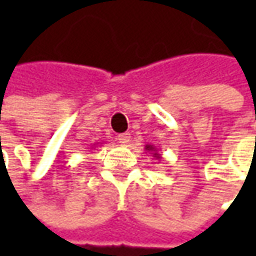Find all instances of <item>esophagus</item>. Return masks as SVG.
Wrapping results in <instances>:
<instances>
[{
  "label": "esophagus",
  "instance_id": "1",
  "mask_svg": "<svg viewBox=\"0 0 256 256\" xmlns=\"http://www.w3.org/2000/svg\"><path fill=\"white\" fill-rule=\"evenodd\" d=\"M130 138H131V136H130V134H120L116 140H118V144L125 145V144L130 142Z\"/></svg>",
  "mask_w": 256,
  "mask_h": 256
}]
</instances>
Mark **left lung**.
<instances>
[{
    "label": "left lung",
    "mask_w": 256,
    "mask_h": 256,
    "mask_svg": "<svg viewBox=\"0 0 256 256\" xmlns=\"http://www.w3.org/2000/svg\"><path fill=\"white\" fill-rule=\"evenodd\" d=\"M145 151H146V152L152 154V156L155 158V160H161V158H162V156H161V154L156 151V148H155L154 145H150V144H148V145H145Z\"/></svg>",
    "instance_id": "1"
}]
</instances>
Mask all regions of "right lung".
Masks as SVG:
<instances>
[{
	"label": "right lung",
	"mask_w": 256,
	"mask_h": 256,
	"mask_svg": "<svg viewBox=\"0 0 256 256\" xmlns=\"http://www.w3.org/2000/svg\"><path fill=\"white\" fill-rule=\"evenodd\" d=\"M96 145H98V144H94V148H96Z\"/></svg>",
	"instance_id": "right-lung-1"
}]
</instances>
